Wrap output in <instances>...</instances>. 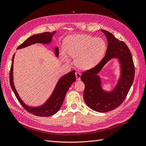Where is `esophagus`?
<instances>
[{
  "mask_svg": "<svg viewBox=\"0 0 146 146\" xmlns=\"http://www.w3.org/2000/svg\"><path fill=\"white\" fill-rule=\"evenodd\" d=\"M80 76H81L80 73H76V80H80Z\"/></svg>",
  "mask_w": 146,
  "mask_h": 146,
  "instance_id": "obj_1",
  "label": "esophagus"
}]
</instances>
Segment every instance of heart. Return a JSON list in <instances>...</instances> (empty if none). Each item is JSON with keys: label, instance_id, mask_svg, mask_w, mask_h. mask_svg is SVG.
Returning <instances> with one entry per match:
<instances>
[{"label": "heart", "instance_id": "obj_1", "mask_svg": "<svg viewBox=\"0 0 146 146\" xmlns=\"http://www.w3.org/2000/svg\"><path fill=\"white\" fill-rule=\"evenodd\" d=\"M105 50L106 44L102 38L73 34L67 38L64 48L61 50L60 57L67 63L70 61L68 56L76 58V66L82 70H89L102 60Z\"/></svg>", "mask_w": 146, "mask_h": 146}]
</instances>
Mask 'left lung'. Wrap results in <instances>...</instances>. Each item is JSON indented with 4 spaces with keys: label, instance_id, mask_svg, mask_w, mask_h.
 Returning <instances> with one entry per match:
<instances>
[{
    "label": "left lung",
    "instance_id": "obj_1",
    "mask_svg": "<svg viewBox=\"0 0 146 146\" xmlns=\"http://www.w3.org/2000/svg\"><path fill=\"white\" fill-rule=\"evenodd\" d=\"M108 41L105 57L94 68L82 73L80 79L85 83L83 98L90 109L99 112H106L118 107L124 101L134 78V66L131 52L127 45L111 33L101 29ZM117 60L120 74L114 88L104 90L102 80L98 73L112 59Z\"/></svg>",
    "mask_w": 146,
    "mask_h": 146
}]
</instances>
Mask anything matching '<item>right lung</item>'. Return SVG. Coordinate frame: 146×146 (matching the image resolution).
<instances>
[{
    "label": "right lung",
    "instance_id": "1",
    "mask_svg": "<svg viewBox=\"0 0 146 146\" xmlns=\"http://www.w3.org/2000/svg\"><path fill=\"white\" fill-rule=\"evenodd\" d=\"M56 31L51 33L45 32L42 34L33 35L18 46L17 50L22 49L35 44H42L44 45L50 44L52 41V36ZM53 52L56 57H58V47L57 46L53 48ZM15 53L13 54L12 60V65L10 71V84L18 100L22 106L29 112L35 115L40 117H49L56 113L62 105L67 90L72 84L76 81L75 71L73 70L67 74L63 75L58 80L54 89L51 94L42 104L39 106H30L26 104L19 96L18 92L13 82V62Z\"/></svg>",
    "mask_w": 146,
    "mask_h": 146
}]
</instances>
